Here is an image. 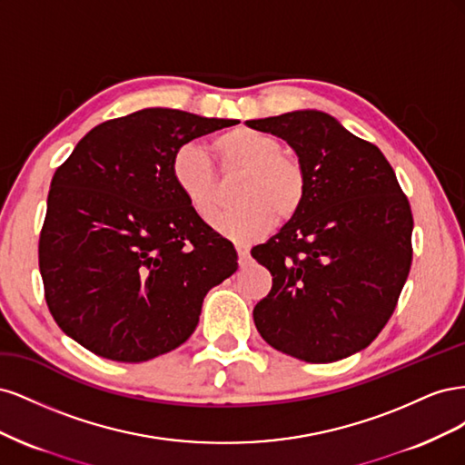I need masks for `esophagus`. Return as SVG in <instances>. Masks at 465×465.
<instances>
[{
    "label": "esophagus",
    "instance_id": "34e87169",
    "mask_svg": "<svg viewBox=\"0 0 465 465\" xmlns=\"http://www.w3.org/2000/svg\"><path fill=\"white\" fill-rule=\"evenodd\" d=\"M236 252H238V262H241V265H244V263L250 260V252H248V248L238 246V248H236Z\"/></svg>",
    "mask_w": 465,
    "mask_h": 465
}]
</instances>
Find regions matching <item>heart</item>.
Listing matches in <instances>:
<instances>
[{
    "instance_id": "1",
    "label": "heart",
    "mask_w": 465,
    "mask_h": 465,
    "mask_svg": "<svg viewBox=\"0 0 465 465\" xmlns=\"http://www.w3.org/2000/svg\"><path fill=\"white\" fill-rule=\"evenodd\" d=\"M213 149L224 171L246 168L238 186L234 209L223 213L213 227L234 242H252L273 227L275 217L287 221L299 213L306 195V174L299 159L281 153L277 137L232 128L213 139ZM174 186L190 209L203 221L221 209V184L209 153L200 143L180 145L171 161Z\"/></svg>"
}]
</instances>
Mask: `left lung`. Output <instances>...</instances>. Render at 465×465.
<instances>
[{
    "mask_svg": "<svg viewBox=\"0 0 465 465\" xmlns=\"http://www.w3.org/2000/svg\"><path fill=\"white\" fill-rule=\"evenodd\" d=\"M297 153L306 195L252 256L273 275L254 308L263 340L306 362L359 353L382 331L411 267L413 215L376 145L320 110L248 120Z\"/></svg>",
    "mask_w": 465,
    "mask_h": 465,
    "instance_id": "left-lung-1",
    "label": "left lung"
}]
</instances>
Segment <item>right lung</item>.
Segmentation results:
<instances>
[{
    "label": "right lung",
    "mask_w": 465,
    "mask_h": 465,
    "mask_svg": "<svg viewBox=\"0 0 465 465\" xmlns=\"http://www.w3.org/2000/svg\"><path fill=\"white\" fill-rule=\"evenodd\" d=\"M238 120L143 108L98 124L55 171L38 242L55 323L91 353L143 362L184 343L234 246L174 186V151Z\"/></svg>",
    "instance_id": "right-lung-1"
}]
</instances>
